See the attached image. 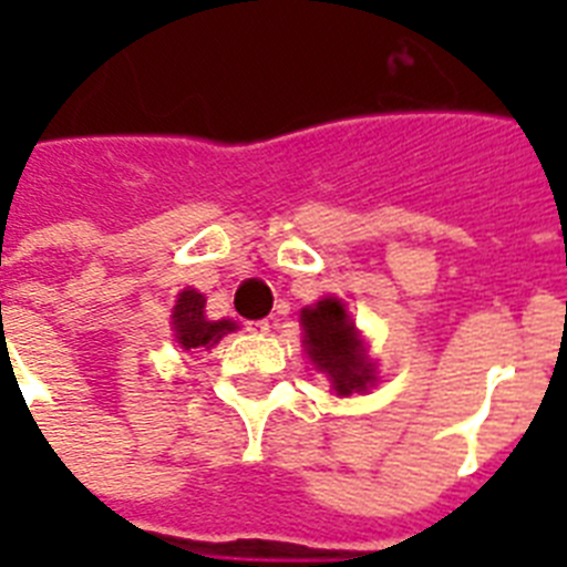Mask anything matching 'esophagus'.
<instances>
[{"label":"esophagus","instance_id":"esophagus-1","mask_svg":"<svg viewBox=\"0 0 567 567\" xmlns=\"http://www.w3.org/2000/svg\"><path fill=\"white\" fill-rule=\"evenodd\" d=\"M269 320H247V332L252 334H269Z\"/></svg>","mask_w":567,"mask_h":567}]
</instances>
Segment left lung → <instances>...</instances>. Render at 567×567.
Instances as JSON below:
<instances>
[{"mask_svg":"<svg viewBox=\"0 0 567 567\" xmlns=\"http://www.w3.org/2000/svg\"><path fill=\"white\" fill-rule=\"evenodd\" d=\"M300 323H303L307 354L320 372L329 374L332 389L340 398L365 392V385L374 383V365L365 360L352 318L346 315L338 298H323L315 307L303 309Z\"/></svg>","mask_w":567,"mask_h":567,"instance_id":"obj_1","label":"left lung"}]
</instances>
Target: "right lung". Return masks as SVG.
I'll return each mask as SVG.
<instances>
[{
  "instance_id": "right-lung-1",
  "label": "right lung",
  "mask_w": 567,
  "mask_h": 567,
  "mask_svg": "<svg viewBox=\"0 0 567 567\" xmlns=\"http://www.w3.org/2000/svg\"><path fill=\"white\" fill-rule=\"evenodd\" d=\"M204 295L195 289H184L175 300L173 332L182 349H209L227 332H233V320H207L204 318Z\"/></svg>"
}]
</instances>
